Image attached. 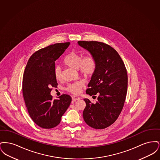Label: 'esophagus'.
I'll return each mask as SVG.
<instances>
[{"label":"esophagus","mask_w":160,"mask_h":160,"mask_svg":"<svg viewBox=\"0 0 160 160\" xmlns=\"http://www.w3.org/2000/svg\"><path fill=\"white\" fill-rule=\"evenodd\" d=\"M72 99L74 101H75L80 99V97H77V96H72Z\"/></svg>","instance_id":"obj_1"}]
</instances>
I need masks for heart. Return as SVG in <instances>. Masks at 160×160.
I'll list each match as a JSON object with an SVG mask.
<instances>
[{"mask_svg": "<svg viewBox=\"0 0 160 160\" xmlns=\"http://www.w3.org/2000/svg\"><path fill=\"white\" fill-rule=\"evenodd\" d=\"M63 63L72 68L77 69L78 71L84 76L92 75L95 71L97 63L95 57L92 54H88L82 58V55L75 52L68 54L63 59ZM54 74L56 80L62 78V69L58 65L54 68ZM83 80H78L69 84L67 90L72 94H79L83 86Z\"/></svg>", "mask_w": 160, "mask_h": 160, "instance_id": "obj_1", "label": "heart"}]
</instances>
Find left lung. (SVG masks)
<instances>
[{
  "mask_svg": "<svg viewBox=\"0 0 160 160\" xmlns=\"http://www.w3.org/2000/svg\"><path fill=\"white\" fill-rule=\"evenodd\" d=\"M78 44L93 55L97 63L86 93L93 97L97 94L98 101L93 104L84 98V121L92 128L104 129L113 124L122 111L127 92V69L111 46L98 41H78Z\"/></svg>",
  "mask_w": 160,
  "mask_h": 160,
  "instance_id": "1",
  "label": "left lung"
}]
</instances>
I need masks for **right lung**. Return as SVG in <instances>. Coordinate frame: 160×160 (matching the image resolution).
I'll return each instance as SVG.
<instances>
[{
    "instance_id": "add662e5",
    "label": "right lung",
    "mask_w": 160,
    "mask_h": 160,
    "mask_svg": "<svg viewBox=\"0 0 160 160\" xmlns=\"http://www.w3.org/2000/svg\"><path fill=\"white\" fill-rule=\"evenodd\" d=\"M69 46L58 43L33 54L26 66L23 78V95L28 113L39 127L49 129L56 127L68 108L71 97L66 94L52 99V87H57L54 74L55 61Z\"/></svg>"
}]
</instances>
